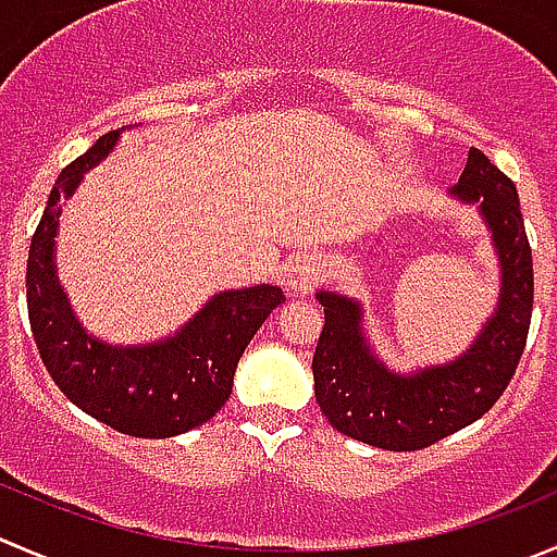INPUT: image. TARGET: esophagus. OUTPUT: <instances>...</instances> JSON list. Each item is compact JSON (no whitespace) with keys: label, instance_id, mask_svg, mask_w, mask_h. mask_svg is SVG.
<instances>
[{"label":"esophagus","instance_id":"34e87169","mask_svg":"<svg viewBox=\"0 0 557 557\" xmlns=\"http://www.w3.org/2000/svg\"><path fill=\"white\" fill-rule=\"evenodd\" d=\"M321 258L315 252H307V256H299L285 272V288L290 290V296H305L315 288V283L321 280Z\"/></svg>","mask_w":557,"mask_h":557}]
</instances>
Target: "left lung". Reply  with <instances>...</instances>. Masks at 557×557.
I'll use <instances>...</instances> for the list:
<instances>
[{
    "mask_svg": "<svg viewBox=\"0 0 557 557\" xmlns=\"http://www.w3.org/2000/svg\"><path fill=\"white\" fill-rule=\"evenodd\" d=\"M476 203L498 261V301L473 343L444 364L394 370L364 329L359 299L321 288L323 332L312 356L315 399L337 433L386 451H416L482 419L517 370L531 326L533 258L520 198L479 149L449 190Z\"/></svg>",
    "mask_w": 557,
    "mask_h": 557,
    "instance_id": "1",
    "label": "left lung"
}]
</instances>
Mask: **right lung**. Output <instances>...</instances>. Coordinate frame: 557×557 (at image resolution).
Wrapping results in <instances>:
<instances>
[{
  "label": "right lung",
  "instance_id": "1",
  "mask_svg": "<svg viewBox=\"0 0 557 557\" xmlns=\"http://www.w3.org/2000/svg\"><path fill=\"white\" fill-rule=\"evenodd\" d=\"M135 127L100 135L89 152L59 174L29 245L26 307L42 364L70 403L124 435L174 438L223 408L242 354L285 296L267 283L220 290L174 334L138 345L108 343L78 321L57 274L59 218L84 174Z\"/></svg>",
  "mask_w": 557,
  "mask_h": 557
}]
</instances>
